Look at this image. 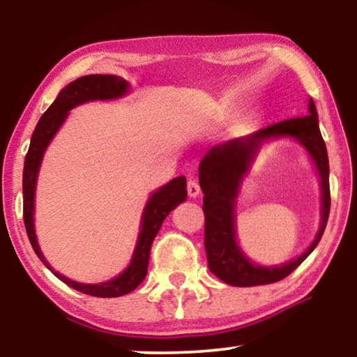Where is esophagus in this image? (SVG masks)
Returning <instances> with one entry per match:
<instances>
[{
    "label": "esophagus",
    "instance_id": "1",
    "mask_svg": "<svg viewBox=\"0 0 357 357\" xmlns=\"http://www.w3.org/2000/svg\"><path fill=\"white\" fill-rule=\"evenodd\" d=\"M187 192H188V197L190 198H197L199 193H202V188H199V185L197 183V180H190L188 185H187Z\"/></svg>",
    "mask_w": 357,
    "mask_h": 357
}]
</instances>
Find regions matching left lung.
I'll return each mask as SVG.
<instances>
[{
    "mask_svg": "<svg viewBox=\"0 0 357 357\" xmlns=\"http://www.w3.org/2000/svg\"><path fill=\"white\" fill-rule=\"evenodd\" d=\"M275 139L297 140L306 149L319 175L321 226L311 245L297 259L271 267L260 266L243 253L236 241L235 206L241 182L250 172L263 145ZM204 211V248L213 275L226 284L252 287L281 281L291 275L319 245L330 214V167L325 141L319 128L314 100L309 99L307 115L268 126L243 138L214 146L198 167Z\"/></svg>",
    "mask_w": 357,
    "mask_h": 357,
    "instance_id": "obj_1",
    "label": "left lung"
}]
</instances>
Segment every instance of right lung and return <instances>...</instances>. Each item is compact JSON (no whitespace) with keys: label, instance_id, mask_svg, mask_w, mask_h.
Segmentation results:
<instances>
[{"label":"right lung","instance_id":"1","mask_svg":"<svg viewBox=\"0 0 357 357\" xmlns=\"http://www.w3.org/2000/svg\"><path fill=\"white\" fill-rule=\"evenodd\" d=\"M131 91L130 82L123 77L115 75H87L75 79L70 84L63 87L53 104L48 107L45 114L40 116L38 123L33 130L31 146H29L26 160H24L22 172V197H24V224L31 241V245L40 261L73 289L89 294L94 297H120L130 294L135 291L148 275L149 252L153 245L154 237L158 236L164 219L174 211L180 203L187 199V178L183 175L170 180L169 183L162 185L149 195L146 206L141 214L138 241H136L133 255H131L130 265L125 268L120 275L112 278L109 281L97 282V284H87V282H77L70 278L60 275L53 270L47 258L43 257L38 245L36 234V190L37 178L40 172V165L45 155V151L50 146L52 139L55 138L58 130L65 123L70 112L77 105L87 104L96 100H116L123 99Z\"/></svg>","mask_w":357,"mask_h":357}]
</instances>
